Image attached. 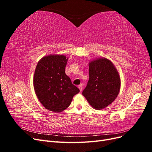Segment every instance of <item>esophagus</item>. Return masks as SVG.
<instances>
[{
    "label": "esophagus",
    "mask_w": 152,
    "mask_h": 152,
    "mask_svg": "<svg viewBox=\"0 0 152 152\" xmlns=\"http://www.w3.org/2000/svg\"><path fill=\"white\" fill-rule=\"evenodd\" d=\"M78 87H79L80 91H82V89H83V86H82V84H80L79 86H78Z\"/></svg>",
    "instance_id": "esophagus-1"
}]
</instances>
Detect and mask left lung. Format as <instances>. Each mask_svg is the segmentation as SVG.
I'll use <instances>...</instances> for the list:
<instances>
[{
  "label": "left lung",
  "mask_w": 152,
  "mask_h": 152,
  "mask_svg": "<svg viewBox=\"0 0 152 152\" xmlns=\"http://www.w3.org/2000/svg\"><path fill=\"white\" fill-rule=\"evenodd\" d=\"M89 79L82 94L96 110L106 108L115 99L121 79L113 63L106 58L89 63Z\"/></svg>",
  "instance_id": "obj_1"
}]
</instances>
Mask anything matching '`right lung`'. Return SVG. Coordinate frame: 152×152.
Wrapping results in <instances>:
<instances>
[{"label": "right lung", "mask_w": 152, "mask_h": 152, "mask_svg": "<svg viewBox=\"0 0 152 152\" xmlns=\"http://www.w3.org/2000/svg\"><path fill=\"white\" fill-rule=\"evenodd\" d=\"M67 61L63 55H49L41 59L35 68L36 95L45 108L54 112L66 109L73 96L80 91L66 75Z\"/></svg>", "instance_id": "add662e5"}]
</instances>
